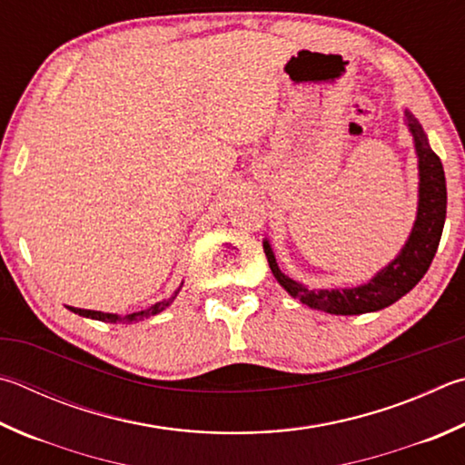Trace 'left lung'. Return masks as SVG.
<instances>
[{
  "label": "left lung",
  "instance_id": "8db88e82",
  "mask_svg": "<svg viewBox=\"0 0 465 465\" xmlns=\"http://www.w3.org/2000/svg\"><path fill=\"white\" fill-rule=\"evenodd\" d=\"M404 115H407V125L412 134V140H415V150L419 156L417 219L401 254L380 270L372 281L353 286V289L311 291L309 286L292 281V278L281 272L274 252L270 248L268 240H264V254L274 278L291 297L299 299L302 305L325 311V313L331 315L372 313V311L384 309L404 297L431 266L439 240H441L447 213L445 173L441 160L429 146L425 132L415 120V115L409 112H404Z\"/></svg>",
  "mask_w": 465,
  "mask_h": 465
}]
</instances>
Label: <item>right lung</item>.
<instances>
[{
	"mask_svg": "<svg viewBox=\"0 0 465 465\" xmlns=\"http://www.w3.org/2000/svg\"><path fill=\"white\" fill-rule=\"evenodd\" d=\"M181 286H183V284H181ZM181 286H179V289L174 291V294H173L171 299L160 301V302H156V305H152V307H148V309H144V311H138V313H130V315H124V317H120V315H114V313H101V311L77 309V307H69V309L73 311V313H77V315H81V317L97 319V321H105V323H138V321H142V319H148V317H152V315H158L160 311H164L166 307H171V302L176 299V294H179Z\"/></svg>",
	"mask_w": 465,
	"mask_h": 465,
	"instance_id": "right-lung-1",
	"label": "right lung"
}]
</instances>
